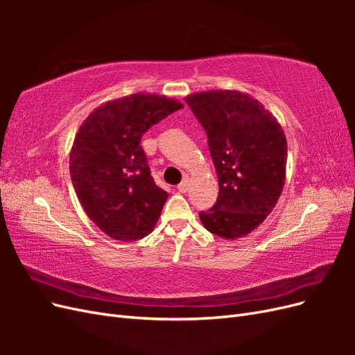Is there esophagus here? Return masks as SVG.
<instances>
[{"label": "esophagus", "instance_id": "1", "mask_svg": "<svg viewBox=\"0 0 355 355\" xmlns=\"http://www.w3.org/2000/svg\"><path fill=\"white\" fill-rule=\"evenodd\" d=\"M188 187H189V184H188V180L185 179V180H182L180 184L178 185V189H179V192H187Z\"/></svg>", "mask_w": 355, "mask_h": 355}]
</instances>
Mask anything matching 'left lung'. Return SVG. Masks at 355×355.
<instances>
[{
    "instance_id": "obj_1",
    "label": "left lung",
    "mask_w": 355,
    "mask_h": 355,
    "mask_svg": "<svg viewBox=\"0 0 355 355\" xmlns=\"http://www.w3.org/2000/svg\"><path fill=\"white\" fill-rule=\"evenodd\" d=\"M207 133L219 196L200 213L204 228L237 240L266 219L286 182L287 141L277 118L249 93L209 90L185 98Z\"/></svg>"
}]
</instances>
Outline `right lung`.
<instances>
[{
	"label": "right lung",
	"mask_w": 355,
	"mask_h": 355,
	"mask_svg": "<svg viewBox=\"0 0 355 355\" xmlns=\"http://www.w3.org/2000/svg\"><path fill=\"white\" fill-rule=\"evenodd\" d=\"M180 108L166 96L128 94L98 106L75 135L72 185L87 216L111 239L136 241L157 225L168 194L155 185L141 139Z\"/></svg>",
	"instance_id": "add662e5"
}]
</instances>
